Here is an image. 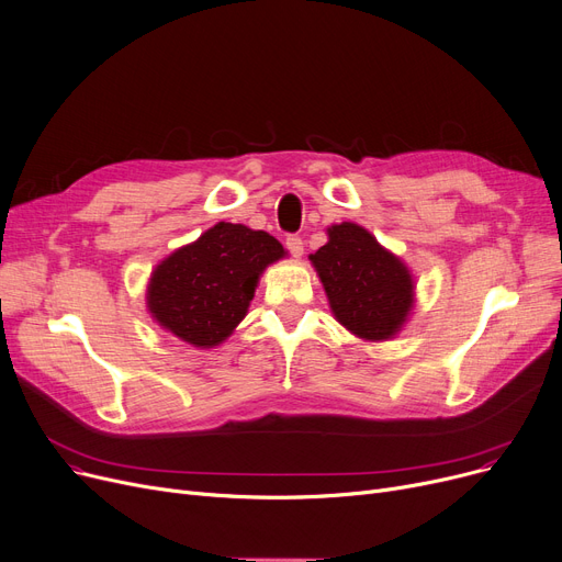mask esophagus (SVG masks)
Masks as SVG:
<instances>
[{
	"mask_svg": "<svg viewBox=\"0 0 562 562\" xmlns=\"http://www.w3.org/2000/svg\"><path fill=\"white\" fill-rule=\"evenodd\" d=\"M284 246H286V250L294 255V257H301L303 255V250H305V243H303V238L301 236H286V240H284Z\"/></svg>",
	"mask_w": 562,
	"mask_h": 562,
	"instance_id": "esophagus-1",
	"label": "esophagus"
}]
</instances>
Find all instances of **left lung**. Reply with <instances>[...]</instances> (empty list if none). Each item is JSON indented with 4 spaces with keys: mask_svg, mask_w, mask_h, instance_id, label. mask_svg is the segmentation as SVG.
<instances>
[{
    "mask_svg": "<svg viewBox=\"0 0 562 562\" xmlns=\"http://www.w3.org/2000/svg\"><path fill=\"white\" fill-rule=\"evenodd\" d=\"M335 319L360 339H393L413 307V278L360 225L328 227V243L310 255Z\"/></svg>",
    "mask_w": 562,
    "mask_h": 562,
    "instance_id": "1",
    "label": "left lung"
}]
</instances>
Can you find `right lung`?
Wrapping results in <instances>:
<instances>
[{"label": "right lung", "mask_w": 562, "mask_h": 562, "mask_svg": "<svg viewBox=\"0 0 562 562\" xmlns=\"http://www.w3.org/2000/svg\"><path fill=\"white\" fill-rule=\"evenodd\" d=\"M282 257V243L271 234L217 223L156 266L146 307L188 345L217 347L246 316L263 268Z\"/></svg>", "instance_id": "right-lung-1"}]
</instances>
